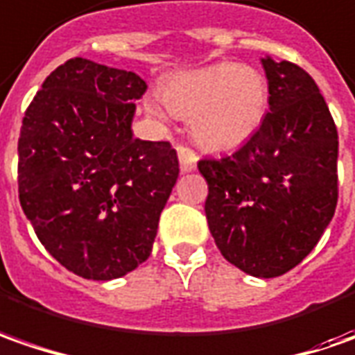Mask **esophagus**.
I'll return each mask as SVG.
<instances>
[{"label":"esophagus","mask_w":355,"mask_h":355,"mask_svg":"<svg viewBox=\"0 0 355 355\" xmlns=\"http://www.w3.org/2000/svg\"><path fill=\"white\" fill-rule=\"evenodd\" d=\"M177 153H178V163H180V168H182L184 173H190V171H194V168H196L198 157H196V153H194L192 149L184 147V145H178Z\"/></svg>","instance_id":"obj_1"}]
</instances>
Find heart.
Returning <instances> with one entry per match:
<instances>
[{
  "mask_svg": "<svg viewBox=\"0 0 355 355\" xmlns=\"http://www.w3.org/2000/svg\"><path fill=\"white\" fill-rule=\"evenodd\" d=\"M168 112L190 117V135L206 151H232L261 128L269 107V82L261 70L238 62H216L175 74L161 86ZM149 116L165 119L157 98L145 100Z\"/></svg>",
  "mask_w": 355,
  "mask_h": 355,
  "instance_id": "b5f03b06",
  "label": "heart"
}]
</instances>
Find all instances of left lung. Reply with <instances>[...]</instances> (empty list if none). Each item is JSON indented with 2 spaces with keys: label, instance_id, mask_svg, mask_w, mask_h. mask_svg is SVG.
I'll use <instances>...</instances> for the list:
<instances>
[{
  "label": "left lung",
  "instance_id": "8db88e82",
  "mask_svg": "<svg viewBox=\"0 0 355 355\" xmlns=\"http://www.w3.org/2000/svg\"><path fill=\"white\" fill-rule=\"evenodd\" d=\"M269 112L241 149L202 159L210 234L232 265L271 279L297 267L322 238L338 202V131L309 72L261 58Z\"/></svg>",
  "mask_w": 355,
  "mask_h": 355
}]
</instances>
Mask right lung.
Listing matches in <instances>:
<instances>
[{
    "label": "right lung",
    "mask_w": 355,
    "mask_h": 355,
    "mask_svg": "<svg viewBox=\"0 0 355 355\" xmlns=\"http://www.w3.org/2000/svg\"><path fill=\"white\" fill-rule=\"evenodd\" d=\"M145 90L135 72L70 58L23 117L21 208L46 251L84 279L128 275L151 255L178 178L168 141L133 137Z\"/></svg>",
    "instance_id": "1"
}]
</instances>
